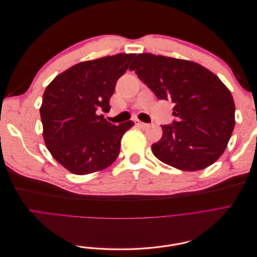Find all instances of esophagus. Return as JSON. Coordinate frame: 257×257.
<instances>
[{"label": "esophagus", "instance_id": "34e87169", "mask_svg": "<svg viewBox=\"0 0 257 257\" xmlns=\"http://www.w3.org/2000/svg\"><path fill=\"white\" fill-rule=\"evenodd\" d=\"M135 124L137 126H139V127H142V128H147L148 126H149V124H147V123H144V122H142V121H139V120H135Z\"/></svg>", "mask_w": 257, "mask_h": 257}]
</instances>
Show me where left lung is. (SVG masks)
<instances>
[{"label":"left lung","instance_id":"left-lung-1","mask_svg":"<svg viewBox=\"0 0 257 257\" xmlns=\"http://www.w3.org/2000/svg\"><path fill=\"white\" fill-rule=\"evenodd\" d=\"M132 71L159 99L175 104L177 121L162 125L152 145L160 161L184 172L204 169L226 149L235 126V103L219 77L195 62L139 53Z\"/></svg>","mask_w":257,"mask_h":257}]
</instances>
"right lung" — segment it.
Here are the masks:
<instances>
[{
	"label": "right lung",
	"mask_w": 257,
	"mask_h": 257,
	"mask_svg": "<svg viewBox=\"0 0 257 257\" xmlns=\"http://www.w3.org/2000/svg\"><path fill=\"white\" fill-rule=\"evenodd\" d=\"M134 53L85 61L61 73L46 88L41 106L43 137L56 161L75 175L110 166L120 153L124 133L133 121L114 125L102 111L120 77L131 69Z\"/></svg>",
	"instance_id": "add662e5"
}]
</instances>
